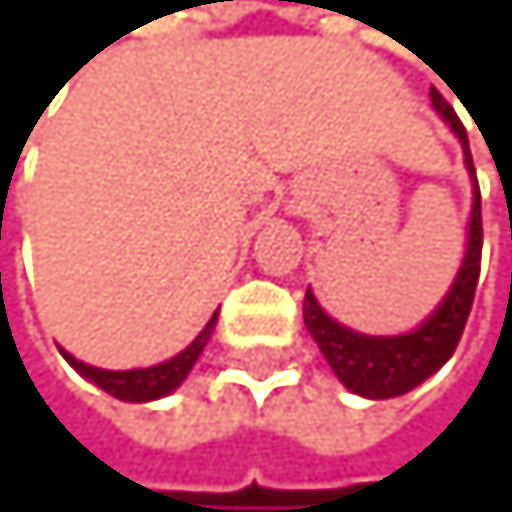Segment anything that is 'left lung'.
Returning <instances> with one entry per match:
<instances>
[{
	"instance_id": "1",
	"label": "left lung",
	"mask_w": 512,
	"mask_h": 512,
	"mask_svg": "<svg viewBox=\"0 0 512 512\" xmlns=\"http://www.w3.org/2000/svg\"><path fill=\"white\" fill-rule=\"evenodd\" d=\"M430 99H433L439 115L449 121L455 137L462 140L465 166H468L471 176H475L465 124L458 121L452 105L442 99L436 89L430 92ZM481 243H484L481 192H478V179H475V205H471L468 250H465L462 269H458L449 295L442 298V304L436 307V311L426 317L417 330L401 333V336H365V333H356L349 327H340L333 317L323 314L317 298L307 291L304 295L307 330H311L314 343L320 346L323 359L330 362L333 375L340 378L352 394L372 397V401H385V397L407 394L452 359L458 340H462L465 320L471 314V301H475V288H478V275H481Z\"/></svg>"
}]
</instances>
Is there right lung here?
I'll use <instances>...</instances> for the list:
<instances>
[{
    "label": "right lung",
    "mask_w": 512,
    "mask_h": 512,
    "mask_svg": "<svg viewBox=\"0 0 512 512\" xmlns=\"http://www.w3.org/2000/svg\"><path fill=\"white\" fill-rule=\"evenodd\" d=\"M214 323H217V314L208 320V327L195 336L192 346H185L179 356H172L169 362L150 365V368H131V372H108V368H95V365H86V362L73 359L70 352H63V359L70 362L82 378H89L92 385H99L111 397H118V401L144 404V401H156V397H166L169 391H176L182 385L185 375H189L192 365L198 362L201 349L208 346Z\"/></svg>",
    "instance_id": "right-lung-1"
}]
</instances>
